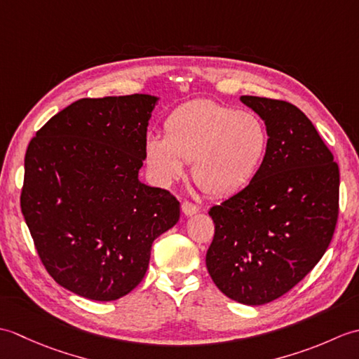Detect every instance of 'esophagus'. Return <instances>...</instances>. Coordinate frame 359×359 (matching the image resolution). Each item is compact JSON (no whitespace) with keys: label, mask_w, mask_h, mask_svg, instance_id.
<instances>
[{"label":"esophagus","mask_w":359,"mask_h":359,"mask_svg":"<svg viewBox=\"0 0 359 359\" xmlns=\"http://www.w3.org/2000/svg\"><path fill=\"white\" fill-rule=\"evenodd\" d=\"M182 211H184L185 216H193V215H196L197 211H199V207H197V205H194V203H191V202L185 201V202H182Z\"/></svg>","instance_id":"obj_1"}]
</instances>
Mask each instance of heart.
<instances>
[{
    "label": "heart",
    "mask_w": 359,
    "mask_h": 359,
    "mask_svg": "<svg viewBox=\"0 0 359 359\" xmlns=\"http://www.w3.org/2000/svg\"><path fill=\"white\" fill-rule=\"evenodd\" d=\"M166 133H149L144 157L151 177L170 185L193 162L205 191L230 196L256 179L270 147V134L253 112H239L212 100H194L171 112Z\"/></svg>",
    "instance_id": "heart-1"
}]
</instances>
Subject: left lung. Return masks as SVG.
<instances>
[{"mask_svg": "<svg viewBox=\"0 0 359 359\" xmlns=\"http://www.w3.org/2000/svg\"><path fill=\"white\" fill-rule=\"evenodd\" d=\"M265 121L270 147L256 179L208 215L207 269L233 301L262 306L290 292L329 248L339 215V168L306 114L242 95Z\"/></svg>", "mask_w": 359, "mask_h": 359, "instance_id": "1", "label": "left lung"}]
</instances>
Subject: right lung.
<instances>
[{
	"label": "right lung",
	"instance_id": "right-lung-1",
	"mask_svg": "<svg viewBox=\"0 0 359 359\" xmlns=\"http://www.w3.org/2000/svg\"><path fill=\"white\" fill-rule=\"evenodd\" d=\"M157 97L81 98L30 140L21 212L44 269L69 292L116 301L140 284L152 242L180 203L142 184L144 139Z\"/></svg>",
	"mask_w": 359,
	"mask_h": 359
}]
</instances>
